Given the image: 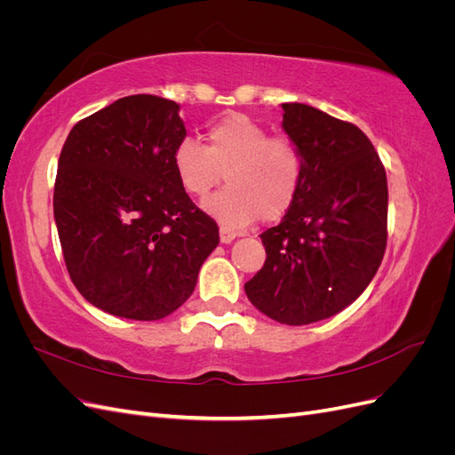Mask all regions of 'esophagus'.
<instances>
[{
	"label": "esophagus",
	"instance_id": "1",
	"mask_svg": "<svg viewBox=\"0 0 455 455\" xmlns=\"http://www.w3.org/2000/svg\"><path fill=\"white\" fill-rule=\"evenodd\" d=\"M237 237V233L235 231H231L229 228H226V226H222L220 228V241H222L224 244H229L233 239Z\"/></svg>",
	"mask_w": 455,
	"mask_h": 455
}]
</instances>
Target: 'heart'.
Returning <instances> with one entry per match:
<instances>
[{
  "instance_id": "heart-1",
  "label": "heart",
  "mask_w": 455,
  "mask_h": 455,
  "mask_svg": "<svg viewBox=\"0 0 455 455\" xmlns=\"http://www.w3.org/2000/svg\"><path fill=\"white\" fill-rule=\"evenodd\" d=\"M204 140L203 146L182 139L171 163L178 184L196 199L209 196L226 172L229 186L203 203L206 212L229 229L251 226L259 216L273 222L288 212L304 178V157L292 140L269 136L237 112L211 123Z\"/></svg>"
}]
</instances>
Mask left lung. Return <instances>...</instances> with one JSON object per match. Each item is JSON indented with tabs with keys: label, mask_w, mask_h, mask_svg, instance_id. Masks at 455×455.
Here are the masks:
<instances>
[{
	"label": "left lung",
	"mask_w": 455,
	"mask_h": 455,
	"mask_svg": "<svg viewBox=\"0 0 455 455\" xmlns=\"http://www.w3.org/2000/svg\"><path fill=\"white\" fill-rule=\"evenodd\" d=\"M283 129L304 178L279 226L261 233L266 264L244 284L283 324L328 319L374 279L387 244V176L368 136L307 104H283Z\"/></svg>",
	"instance_id": "obj_1"
}]
</instances>
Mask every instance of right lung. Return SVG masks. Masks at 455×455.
<instances>
[{"mask_svg":"<svg viewBox=\"0 0 455 455\" xmlns=\"http://www.w3.org/2000/svg\"><path fill=\"white\" fill-rule=\"evenodd\" d=\"M178 109L161 96H125L76 123L62 146L52 209L66 269L109 315H171L220 243L216 222L172 171V149L186 139Z\"/></svg>","mask_w":455,"mask_h":455,"instance_id":"right-lung-1","label":"right lung"}]
</instances>
